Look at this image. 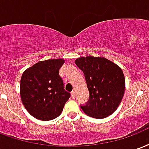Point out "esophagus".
I'll return each mask as SVG.
<instances>
[{
    "label": "esophagus",
    "mask_w": 149,
    "mask_h": 149,
    "mask_svg": "<svg viewBox=\"0 0 149 149\" xmlns=\"http://www.w3.org/2000/svg\"><path fill=\"white\" fill-rule=\"evenodd\" d=\"M71 97L72 98H75V97H76V93H75V91H72L71 93Z\"/></svg>",
    "instance_id": "34e87169"
}]
</instances>
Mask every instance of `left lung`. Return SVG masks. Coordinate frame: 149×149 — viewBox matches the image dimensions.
<instances>
[{
  "label": "left lung",
  "instance_id": "obj_1",
  "mask_svg": "<svg viewBox=\"0 0 149 149\" xmlns=\"http://www.w3.org/2000/svg\"><path fill=\"white\" fill-rule=\"evenodd\" d=\"M76 65L84 72L89 100L81 109L91 117L103 119L112 114L124 97L125 79L115 63L99 56L79 57Z\"/></svg>",
  "mask_w": 149,
  "mask_h": 149
}]
</instances>
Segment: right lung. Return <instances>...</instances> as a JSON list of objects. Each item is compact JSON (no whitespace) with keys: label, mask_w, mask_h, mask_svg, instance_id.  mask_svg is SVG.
<instances>
[{"label":"right lung","mask_w":149,"mask_h":149,"mask_svg":"<svg viewBox=\"0 0 149 149\" xmlns=\"http://www.w3.org/2000/svg\"><path fill=\"white\" fill-rule=\"evenodd\" d=\"M63 59L37 62L21 76L20 93L29 113L40 120H51L61 115L70 93L64 88L59 69Z\"/></svg>","instance_id":"1"}]
</instances>
